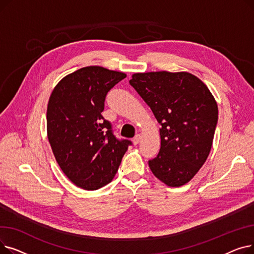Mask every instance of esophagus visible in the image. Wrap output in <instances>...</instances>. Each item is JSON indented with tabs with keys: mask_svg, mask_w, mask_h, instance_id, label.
Wrapping results in <instances>:
<instances>
[{
	"mask_svg": "<svg viewBox=\"0 0 254 254\" xmlns=\"http://www.w3.org/2000/svg\"><path fill=\"white\" fill-rule=\"evenodd\" d=\"M140 140H141V136H140V135H136V136L134 137V139H132V142H134L135 145H137V144H139Z\"/></svg>",
	"mask_w": 254,
	"mask_h": 254,
	"instance_id": "34e87169",
	"label": "esophagus"
}]
</instances>
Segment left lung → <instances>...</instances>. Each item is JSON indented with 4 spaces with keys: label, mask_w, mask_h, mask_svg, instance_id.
Returning <instances> with one entry per match:
<instances>
[{
    "label": "left lung",
    "mask_w": 254,
    "mask_h": 254,
    "mask_svg": "<svg viewBox=\"0 0 254 254\" xmlns=\"http://www.w3.org/2000/svg\"><path fill=\"white\" fill-rule=\"evenodd\" d=\"M129 84L161 125V149L148 164L168 186L188 183L210 153L218 122L217 104L208 87L188 72H149L131 76Z\"/></svg>",
    "instance_id": "left-lung-1"
}]
</instances>
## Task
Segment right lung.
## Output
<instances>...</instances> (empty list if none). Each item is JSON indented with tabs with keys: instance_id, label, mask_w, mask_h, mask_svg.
Returning <instances> with one entry per match:
<instances>
[{
	"instance_id": "1",
	"label": "right lung",
	"mask_w": 254,
	"mask_h": 254,
	"mask_svg": "<svg viewBox=\"0 0 254 254\" xmlns=\"http://www.w3.org/2000/svg\"><path fill=\"white\" fill-rule=\"evenodd\" d=\"M127 75L98 65L63 78L47 106V135L64 175L78 188L99 190L111 182L131 141L119 140L102 112L108 91Z\"/></svg>"
}]
</instances>
